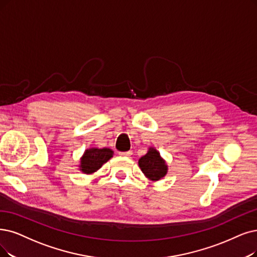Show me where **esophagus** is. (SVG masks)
Listing matches in <instances>:
<instances>
[{
	"instance_id": "1",
	"label": "esophagus",
	"mask_w": 257,
	"mask_h": 257,
	"mask_svg": "<svg viewBox=\"0 0 257 257\" xmlns=\"http://www.w3.org/2000/svg\"><path fill=\"white\" fill-rule=\"evenodd\" d=\"M119 155L128 157V156H131V155H132V152H131V151H128V152H120V153H119Z\"/></svg>"
}]
</instances>
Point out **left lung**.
Here are the masks:
<instances>
[{
  "label": "left lung",
  "mask_w": 257,
  "mask_h": 257,
  "mask_svg": "<svg viewBox=\"0 0 257 257\" xmlns=\"http://www.w3.org/2000/svg\"><path fill=\"white\" fill-rule=\"evenodd\" d=\"M139 167L145 175L154 181H157L164 177L168 167L164 160L160 157V154L155 149H150L148 154L139 159Z\"/></svg>",
  "instance_id": "1"
}]
</instances>
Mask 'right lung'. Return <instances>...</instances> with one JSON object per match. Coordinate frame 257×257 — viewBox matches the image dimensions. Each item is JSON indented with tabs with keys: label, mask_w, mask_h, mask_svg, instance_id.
<instances>
[{
	"label": "right lung",
	"mask_w": 257,
	"mask_h": 257,
	"mask_svg": "<svg viewBox=\"0 0 257 257\" xmlns=\"http://www.w3.org/2000/svg\"><path fill=\"white\" fill-rule=\"evenodd\" d=\"M112 157V151L109 149H89L86 150L81 158L80 170L85 174H91L99 170Z\"/></svg>",
	"instance_id": "obj_1"
}]
</instances>
